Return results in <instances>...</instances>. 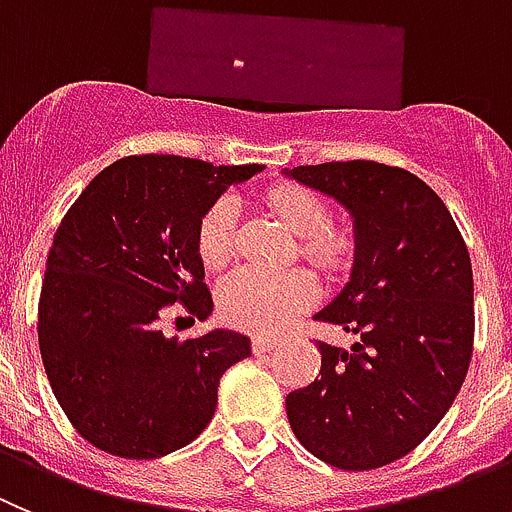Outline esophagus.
Listing matches in <instances>:
<instances>
[{"label":"esophagus","instance_id":"obj_1","mask_svg":"<svg viewBox=\"0 0 512 512\" xmlns=\"http://www.w3.org/2000/svg\"><path fill=\"white\" fill-rule=\"evenodd\" d=\"M273 347H278V339L270 334H255L252 336V352L262 354V352H270Z\"/></svg>","mask_w":512,"mask_h":512}]
</instances>
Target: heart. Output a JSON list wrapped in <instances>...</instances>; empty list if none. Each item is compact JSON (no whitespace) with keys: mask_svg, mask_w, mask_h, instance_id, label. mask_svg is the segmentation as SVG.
<instances>
[{"mask_svg":"<svg viewBox=\"0 0 512 512\" xmlns=\"http://www.w3.org/2000/svg\"><path fill=\"white\" fill-rule=\"evenodd\" d=\"M265 206L293 234H298V252L326 273L349 265L354 239L339 224H331V209L321 193L301 183H278L267 188ZM196 252L206 270L219 273L237 252V206L232 199H219L204 211L196 227ZM319 296V283L308 270L293 267L283 273L237 270L219 288V311L239 329L273 334L283 329L296 313L311 306Z\"/></svg>","mask_w":512,"mask_h":512,"instance_id":"obj_1","label":"heart"}]
</instances>
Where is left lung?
Segmentation results:
<instances>
[{
    "label": "left lung",
    "instance_id": "obj_1",
    "mask_svg": "<svg viewBox=\"0 0 512 512\" xmlns=\"http://www.w3.org/2000/svg\"><path fill=\"white\" fill-rule=\"evenodd\" d=\"M288 176L347 206L357 237L352 280L316 313L357 342H316L321 372L285 398L290 428L331 467H385L434 431L467 377V245L434 188L405 168L347 160L298 165Z\"/></svg>",
    "mask_w": 512,
    "mask_h": 512
}]
</instances>
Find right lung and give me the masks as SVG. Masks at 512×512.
Here are the masks:
<instances>
[{"mask_svg": "<svg viewBox=\"0 0 512 512\" xmlns=\"http://www.w3.org/2000/svg\"><path fill=\"white\" fill-rule=\"evenodd\" d=\"M257 170L130 155L63 216L40 290V357L58 405L96 449L158 459L191 444L214 416L224 372L250 357L245 334L168 339L158 321L176 303L199 321L211 313L196 227Z\"/></svg>", "mask_w": 512, "mask_h": 512, "instance_id": "right-lung-1", "label": "right lung"}]
</instances>
